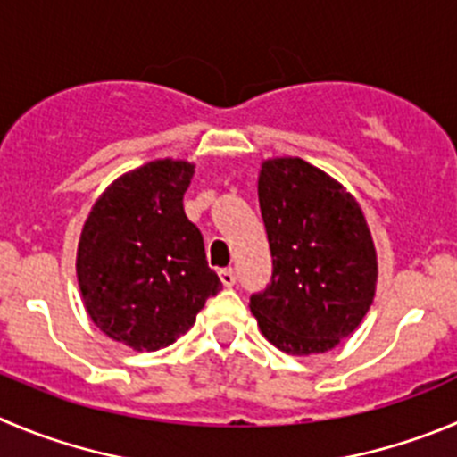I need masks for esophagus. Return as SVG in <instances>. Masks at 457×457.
Instances as JSON below:
<instances>
[{
    "mask_svg": "<svg viewBox=\"0 0 457 457\" xmlns=\"http://www.w3.org/2000/svg\"><path fill=\"white\" fill-rule=\"evenodd\" d=\"M220 281H223V287H234L237 284V272H234V268H223V270L219 272Z\"/></svg>",
    "mask_w": 457,
    "mask_h": 457,
    "instance_id": "esophagus-1",
    "label": "esophagus"
}]
</instances>
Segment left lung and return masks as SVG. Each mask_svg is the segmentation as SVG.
<instances>
[{"label":"left lung","mask_w":457,"mask_h":457,"mask_svg":"<svg viewBox=\"0 0 457 457\" xmlns=\"http://www.w3.org/2000/svg\"><path fill=\"white\" fill-rule=\"evenodd\" d=\"M259 207L272 277L250 295V311L281 352H329L374 300L377 253L363 212L334 178L300 157L263 162Z\"/></svg>","instance_id":"8db88e82"}]
</instances>
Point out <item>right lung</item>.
Instances as JSON below:
<instances>
[{"mask_svg": "<svg viewBox=\"0 0 457 457\" xmlns=\"http://www.w3.org/2000/svg\"><path fill=\"white\" fill-rule=\"evenodd\" d=\"M191 176L194 164L176 160L130 170L96 200L80 234L85 309L105 336L139 352L180 338L223 288L185 214Z\"/></svg>", "mask_w": 457, "mask_h": 457, "instance_id": "1", "label": "right lung"}]
</instances>
